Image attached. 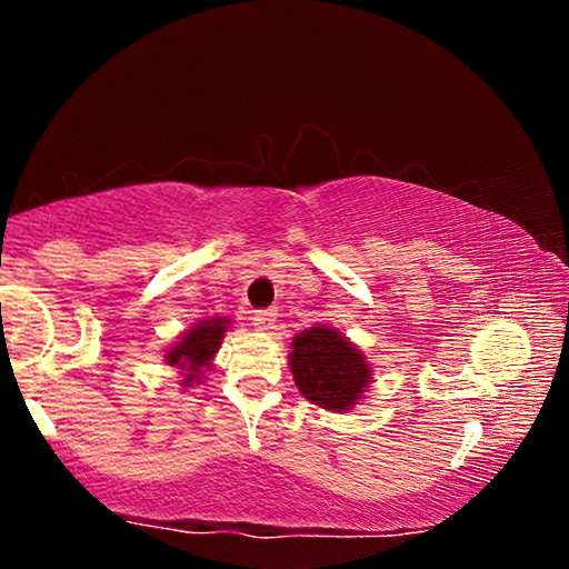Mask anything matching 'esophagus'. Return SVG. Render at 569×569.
I'll return each mask as SVG.
<instances>
[{"mask_svg": "<svg viewBox=\"0 0 569 569\" xmlns=\"http://www.w3.org/2000/svg\"><path fill=\"white\" fill-rule=\"evenodd\" d=\"M276 311L273 308H261V311L253 313V326L258 331H271L276 326Z\"/></svg>", "mask_w": 569, "mask_h": 569, "instance_id": "obj_1", "label": "esophagus"}]
</instances>
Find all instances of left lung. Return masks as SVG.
<instances>
[{
  "label": "left lung",
  "instance_id": "left-lung-1",
  "mask_svg": "<svg viewBox=\"0 0 569 569\" xmlns=\"http://www.w3.org/2000/svg\"><path fill=\"white\" fill-rule=\"evenodd\" d=\"M291 371L303 397L329 411L349 409L371 379L363 353L326 326L296 336Z\"/></svg>",
  "mask_w": 569,
  "mask_h": 569
}]
</instances>
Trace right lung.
<instances>
[{"label":"right lung","instance_id":"1","mask_svg":"<svg viewBox=\"0 0 569 569\" xmlns=\"http://www.w3.org/2000/svg\"><path fill=\"white\" fill-rule=\"evenodd\" d=\"M228 329L226 319H210L182 336V341L178 346H172L168 351V363L170 366H186V387H190V381H198L200 369H208L210 359L218 351L220 341H223V333Z\"/></svg>","mask_w":569,"mask_h":569}]
</instances>
